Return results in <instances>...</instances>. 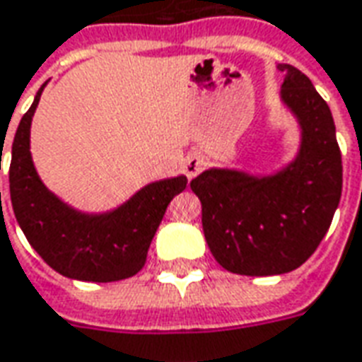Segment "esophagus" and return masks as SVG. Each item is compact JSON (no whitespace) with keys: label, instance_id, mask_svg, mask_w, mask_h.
Instances as JSON below:
<instances>
[{"label":"esophagus","instance_id":"obj_1","mask_svg":"<svg viewBox=\"0 0 362 362\" xmlns=\"http://www.w3.org/2000/svg\"><path fill=\"white\" fill-rule=\"evenodd\" d=\"M202 166H204V160H202L198 155H194L186 158V163H184V170H186V174H188V178H194V176L202 170Z\"/></svg>","mask_w":362,"mask_h":362}]
</instances>
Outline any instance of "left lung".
Instances as JSON below:
<instances>
[{
  "instance_id": "1",
  "label": "left lung",
  "mask_w": 362,
  "mask_h": 362,
  "mask_svg": "<svg viewBox=\"0 0 362 362\" xmlns=\"http://www.w3.org/2000/svg\"><path fill=\"white\" fill-rule=\"evenodd\" d=\"M280 102L294 115V158L269 174L207 168L189 182L202 202V225L214 259L243 276H274L302 267L329 229L343 186L341 153L329 105L292 64Z\"/></svg>"
}]
</instances>
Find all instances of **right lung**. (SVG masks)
<instances>
[{
  "label": "right lung",
  "instance_id": "obj_1",
  "mask_svg": "<svg viewBox=\"0 0 362 362\" xmlns=\"http://www.w3.org/2000/svg\"><path fill=\"white\" fill-rule=\"evenodd\" d=\"M40 88L23 115L11 146L9 192L27 241L58 274L84 282H115L137 274L170 199L186 188V176L151 182L110 211L76 209L50 192L33 164L31 123ZM1 163V155H0Z\"/></svg>",
  "mask_w": 362,
  "mask_h": 362
}]
</instances>
